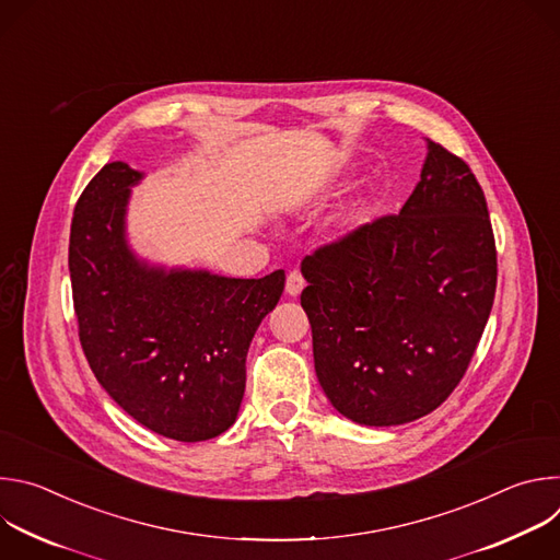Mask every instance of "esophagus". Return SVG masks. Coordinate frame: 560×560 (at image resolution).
Instances as JSON below:
<instances>
[{
	"label": "esophagus",
	"mask_w": 560,
	"mask_h": 560,
	"mask_svg": "<svg viewBox=\"0 0 560 560\" xmlns=\"http://www.w3.org/2000/svg\"><path fill=\"white\" fill-rule=\"evenodd\" d=\"M303 288H305L303 277H301L299 272H290V275H288V281H285V292H288V296H299Z\"/></svg>",
	"instance_id": "esophagus-1"
}]
</instances>
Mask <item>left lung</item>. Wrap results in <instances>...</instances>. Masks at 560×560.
<instances>
[{
    "mask_svg": "<svg viewBox=\"0 0 560 560\" xmlns=\"http://www.w3.org/2000/svg\"><path fill=\"white\" fill-rule=\"evenodd\" d=\"M425 143L421 182L401 212L301 264L316 378L359 425H404L436 410L463 378L494 303L486 195L463 159Z\"/></svg>",
    "mask_w": 560,
    "mask_h": 560,
    "instance_id": "obj_1",
    "label": "left lung"
}]
</instances>
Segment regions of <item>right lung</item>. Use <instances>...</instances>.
Wrapping results in <instances>:
<instances>
[{
    "label": "right lung",
    "instance_id": "add662e5",
    "mask_svg": "<svg viewBox=\"0 0 560 560\" xmlns=\"http://www.w3.org/2000/svg\"><path fill=\"white\" fill-rule=\"evenodd\" d=\"M143 177L110 162L74 206L68 270L79 341L100 385L137 423L208 441L236 421L248 348L285 272L234 279L141 257L128 238V206Z\"/></svg>",
    "mask_w": 560,
    "mask_h": 560
}]
</instances>
